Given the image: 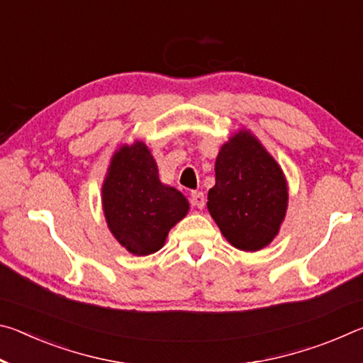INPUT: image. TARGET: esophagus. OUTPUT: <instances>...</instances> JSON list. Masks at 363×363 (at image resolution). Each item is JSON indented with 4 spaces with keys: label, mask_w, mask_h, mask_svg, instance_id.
<instances>
[{
    "label": "esophagus",
    "mask_w": 363,
    "mask_h": 363,
    "mask_svg": "<svg viewBox=\"0 0 363 363\" xmlns=\"http://www.w3.org/2000/svg\"><path fill=\"white\" fill-rule=\"evenodd\" d=\"M190 203L196 208H203L205 206V195L203 192H192L190 194Z\"/></svg>",
    "instance_id": "obj_1"
}]
</instances>
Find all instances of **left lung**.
I'll return each mask as SVG.
<instances>
[{
    "label": "left lung",
    "mask_w": 363,
    "mask_h": 363,
    "mask_svg": "<svg viewBox=\"0 0 363 363\" xmlns=\"http://www.w3.org/2000/svg\"><path fill=\"white\" fill-rule=\"evenodd\" d=\"M208 210L233 247L257 251L277 235L288 190L277 162L253 134L240 131L220 147Z\"/></svg>",
    "instance_id": "8db88e82"
}]
</instances>
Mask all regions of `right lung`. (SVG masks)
<instances>
[{
  "label": "right lung",
  "mask_w": 363,
  "mask_h": 363,
  "mask_svg": "<svg viewBox=\"0 0 363 363\" xmlns=\"http://www.w3.org/2000/svg\"><path fill=\"white\" fill-rule=\"evenodd\" d=\"M108 229L130 253L152 255L163 247L171 227L189 211L179 190L158 179V168L144 143L121 147L102 186Z\"/></svg>",
  "instance_id": "add662e5"
}]
</instances>
